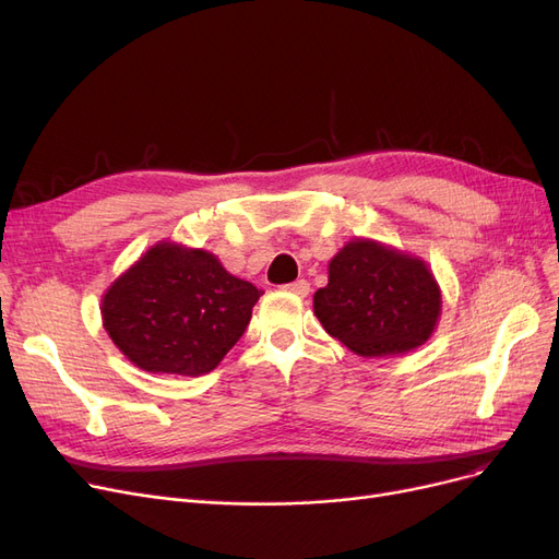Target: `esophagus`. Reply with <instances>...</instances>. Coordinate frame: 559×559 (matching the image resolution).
<instances>
[{"label": "esophagus", "instance_id": "obj_1", "mask_svg": "<svg viewBox=\"0 0 559 559\" xmlns=\"http://www.w3.org/2000/svg\"><path fill=\"white\" fill-rule=\"evenodd\" d=\"M284 289L296 294V296H300V298H306V296H310V282H308V280H296V282H292V284H286Z\"/></svg>", "mask_w": 559, "mask_h": 559}]
</instances>
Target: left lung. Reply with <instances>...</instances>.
Instances as JSON below:
<instances>
[{
    "mask_svg": "<svg viewBox=\"0 0 559 559\" xmlns=\"http://www.w3.org/2000/svg\"><path fill=\"white\" fill-rule=\"evenodd\" d=\"M443 310L431 267L408 251L352 238L329 261L314 314L359 357H396L425 345Z\"/></svg>",
    "mask_w": 559,
    "mask_h": 559,
    "instance_id": "8db88e82",
    "label": "left lung"
}]
</instances>
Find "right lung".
Listing matches in <instances>:
<instances>
[{
	"label": "right lung",
	"instance_id": "right-lung-1",
	"mask_svg": "<svg viewBox=\"0 0 559 559\" xmlns=\"http://www.w3.org/2000/svg\"><path fill=\"white\" fill-rule=\"evenodd\" d=\"M212 251L163 240L103 296L114 345L146 373L205 376L240 341L261 298Z\"/></svg>",
	"mask_w": 559,
	"mask_h": 559
}]
</instances>
